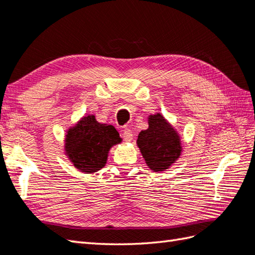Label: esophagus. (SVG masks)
I'll return each mask as SVG.
<instances>
[{
    "label": "esophagus",
    "instance_id": "esophagus-1",
    "mask_svg": "<svg viewBox=\"0 0 255 255\" xmlns=\"http://www.w3.org/2000/svg\"><path fill=\"white\" fill-rule=\"evenodd\" d=\"M132 137H133V134H132V131L130 130V129L125 128L123 130V138L125 141H131Z\"/></svg>",
    "mask_w": 255,
    "mask_h": 255
}]
</instances>
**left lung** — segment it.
I'll use <instances>...</instances> for the list:
<instances>
[{"instance_id": "left-lung-1", "label": "left lung", "mask_w": 255, "mask_h": 255, "mask_svg": "<svg viewBox=\"0 0 255 255\" xmlns=\"http://www.w3.org/2000/svg\"><path fill=\"white\" fill-rule=\"evenodd\" d=\"M148 124V129L140 131L137 145L151 170L153 172L165 171L180 158L181 138L160 113L150 115Z\"/></svg>"}]
</instances>
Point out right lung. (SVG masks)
Wrapping results in <instances>:
<instances>
[{
	"label": "right lung",
	"mask_w": 255,
	"mask_h": 255,
	"mask_svg": "<svg viewBox=\"0 0 255 255\" xmlns=\"http://www.w3.org/2000/svg\"><path fill=\"white\" fill-rule=\"evenodd\" d=\"M121 142L115 127L96 122L94 115H89L68 129L64 151L78 170L90 174L105 166L111 148Z\"/></svg>",
	"instance_id": "right-lung-1"
}]
</instances>
